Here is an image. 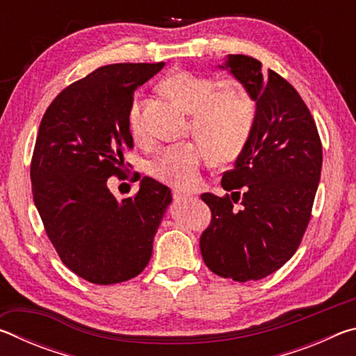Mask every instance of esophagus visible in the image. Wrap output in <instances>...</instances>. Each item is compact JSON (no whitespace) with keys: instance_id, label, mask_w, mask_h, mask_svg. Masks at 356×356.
<instances>
[{"instance_id":"esophagus-1","label":"esophagus","mask_w":356,"mask_h":356,"mask_svg":"<svg viewBox=\"0 0 356 356\" xmlns=\"http://www.w3.org/2000/svg\"><path fill=\"white\" fill-rule=\"evenodd\" d=\"M172 197H174V201H176V202L185 201V200H191V197H190L188 195H185V193L179 191V190H174V191H172Z\"/></svg>"}]
</instances>
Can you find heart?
<instances>
[{"instance_id": "b5f03b06", "label": "heart", "mask_w": 356, "mask_h": 356, "mask_svg": "<svg viewBox=\"0 0 356 356\" xmlns=\"http://www.w3.org/2000/svg\"><path fill=\"white\" fill-rule=\"evenodd\" d=\"M166 95L191 114V131L209 147L216 161L231 160L248 138L254 119V104L246 89L236 81L216 83L215 78L179 70L161 81ZM130 131L136 140L144 136L140 105L129 113ZM209 159L201 144H184L163 150L150 166L155 179L186 190L200 179V168Z\"/></svg>"}]
</instances>
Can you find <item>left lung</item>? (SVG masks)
<instances>
[{
  "instance_id": "8db88e82",
  "label": "left lung",
  "mask_w": 356,
  "mask_h": 356,
  "mask_svg": "<svg viewBox=\"0 0 356 356\" xmlns=\"http://www.w3.org/2000/svg\"><path fill=\"white\" fill-rule=\"evenodd\" d=\"M218 69L242 84L256 111L234 168L221 179L231 195L201 196L212 210L201 254L222 278L257 281L298 248L321 180L322 144L308 106L276 72L245 55H227Z\"/></svg>"
}]
</instances>
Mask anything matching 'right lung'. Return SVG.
I'll return each mask as SVG.
<instances>
[{
    "mask_svg": "<svg viewBox=\"0 0 356 356\" xmlns=\"http://www.w3.org/2000/svg\"><path fill=\"white\" fill-rule=\"evenodd\" d=\"M165 63L110 64L65 88L40 120L31 161L35 209L64 265L94 284L135 278L150 261L171 190L143 177L135 197L118 200L134 147L129 113L138 86Z\"/></svg>",
    "mask_w": 356,
    "mask_h": 356,
    "instance_id": "obj_1",
    "label": "right lung"
}]
</instances>
